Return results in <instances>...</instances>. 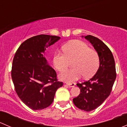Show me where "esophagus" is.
<instances>
[{"label": "esophagus", "mask_w": 127, "mask_h": 127, "mask_svg": "<svg viewBox=\"0 0 127 127\" xmlns=\"http://www.w3.org/2000/svg\"><path fill=\"white\" fill-rule=\"evenodd\" d=\"M66 85L68 87H74L75 85V84L74 83H66Z\"/></svg>", "instance_id": "obj_1"}]
</instances>
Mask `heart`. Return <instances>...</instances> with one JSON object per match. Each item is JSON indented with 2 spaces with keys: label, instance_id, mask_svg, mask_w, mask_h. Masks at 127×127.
<instances>
[{
  "label": "heart",
  "instance_id": "heart-1",
  "mask_svg": "<svg viewBox=\"0 0 127 127\" xmlns=\"http://www.w3.org/2000/svg\"><path fill=\"white\" fill-rule=\"evenodd\" d=\"M64 53L56 52L53 55V66L56 70L62 72L69 66V61H73L72 66L74 68L60 74L61 80L72 82L82 76L88 78L92 76L98 69L99 58L95 50L90 48L82 41L74 40L66 43L63 47Z\"/></svg>",
  "mask_w": 127,
  "mask_h": 127
}]
</instances>
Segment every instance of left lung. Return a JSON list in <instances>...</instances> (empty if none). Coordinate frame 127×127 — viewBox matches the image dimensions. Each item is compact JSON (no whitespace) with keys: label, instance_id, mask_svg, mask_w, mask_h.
Instances as JSON below:
<instances>
[{"label":"left lung","instance_id":"obj_1","mask_svg":"<svg viewBox=\"0 0 127 127\" xmlns=\"http://www.w3.org/2000/svg\"><path fill=\"white\" fill-rule=\"evenodd\" d=\"M85 39L92 43L98 53L99 67L89 80L77 84L80 93L73 99V103L80 109L90 112L99 107L109 96L116 80V71L114 56L107 46L93 35H86Z\"/></svg>","mask_w":127,"mask_h":127}]
</instances>
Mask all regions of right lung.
<instances>
[{
	"instance_id": "obj_1",
	"label": "right lung",
	"mask_w": 127,
	"mask_h": 127,
	"mask_svg": "<svg viewBox=\"0 0 127 127\" xmlns=\"http://www.w3.org/2000/svg\"><path fill=\"white\" fill-rule=\"evenodd\" d=\"M56 35L41 34L27 39L15 53L11 68L15 89L29 108L40 110L48 107L63 86L56 73L44 56L46 48L60 40Z\"/></svg>"
}]
</instances>
